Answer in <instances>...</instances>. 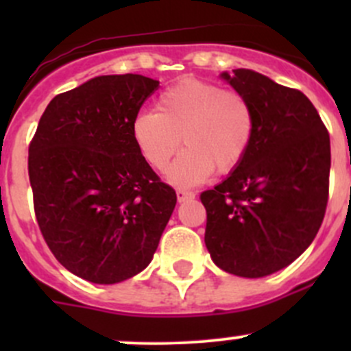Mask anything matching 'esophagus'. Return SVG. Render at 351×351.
<instances>
[{"instance_id":"34e87169","label":"esophagus","mask_w":351,"mask_h":351,"mask_svg":"<svg viewBox=\"0 0 351 351\" xmlns=\"http://www.w3.org/2000/svg\"><path fill=\"white\" fill-rule=\"evenodd\" d=\"M176 198H178V202H185V200H192V198H195V193L193 192H189V190H176Z\"/></svg>"}]
</instances>
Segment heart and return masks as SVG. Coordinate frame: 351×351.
<instances>
[{
	"label": "heart",
	"instance_id": "1",
	"mask_svg": "<svg viewBox=\"0 0 351 351\" xmlns=\"http://www.w3.org/2000/svg\"><path fill=\"white\" fill-rule=\"evenodd\" d=\"M254 125L253 105L243 93L186 77L159 95L156 110L134 117L132 139L154 169L168 166L182 141L185 149L166 176L176 186H195L214 169L229 173L241 165Z\"/></svg>",
	"mask_w": 351,
	"mask_h": 351
}]
</instances>
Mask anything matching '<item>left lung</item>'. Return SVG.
Instances as JSON below:
<instances>
[{"mask_svg": "<svg viewBox=\"0 0 351 351\" xmlns=\"http://www.w3.org/2000/svg\"><path fill=\"white\" fill-rule=\"evenodd\" d=\"M254 110V137L231 175L200 195L205 246L228 274L282 270L316 238L329 192V134L309 98L251 69L222 73Z\"/></svg>", "mask_w": 351, "mask_h": 351, "instance_id": "obj_1", "label": "left lung"}]
</instances>
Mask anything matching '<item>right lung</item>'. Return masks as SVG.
<instances>
[{"label": "right lung", "mask_w": 351, "mask_h": 351, "mask_svg": "<svg viewBox=\"0 0 351 351\" xmlns=\"http://www.w3.org/2000/svg\"><path fill=\"white\" fill-rule=\"evenodd\" d=\"M159 81L97 76L58 95L28 147L38 228L59 263L93 284H119L153 260L176 205L132 139Z\"/></svg>", "instance_id": "obj_1"}]
</instances>
